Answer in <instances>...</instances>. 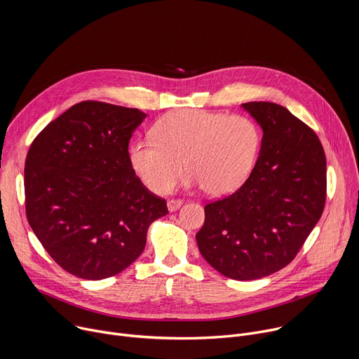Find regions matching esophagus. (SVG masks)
Segmentation results:
<instances>
[{
    "label": "esophagus",
    "mask_w": 359,
    "mask_h": 359,
    "mask_svg": "<svg viewBox=\"0 0 359 359\" xmlns=\"http://www.w3.org/2000/svg\"><path fill=\"white\" fill-rule=\"evenodd\" d=\"M183 204V200L180 198H172L168 201V210L169 212H176L180 206Z\"/></svg>",
    "instance_id": "1"
}]
</instances>
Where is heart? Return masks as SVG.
Wrapping results in <instances>:
<instances>
[{
	"label": "heart",
	"instance_id": "obj_1",
	"mask_svg": "<svg viewBox=\"0 0 359 359\" xmlns=\"http://www.w3.org/2000/svg\"><path fill=\"white\" fill-rule=\"evenodd\" d=\"M262 146V130L252 119L200 109L168 114L153 128V137H137L129 161L137 177L155 193H166L184 170L189 186L226 196L248 179Z\"/></svg>",
	"mask_w": 359,
	"mask_h": 359
}]
</instances>
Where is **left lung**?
<instances>
[{
	"instance_id": "8db88e82",
	"label": "left lung",
	"mask_w": 359,
	"mask_h": 359,
	"mask_svg": "<svg viewBox=\"0 0 359 359\" xmlns=\"http://www.w3.org/2000/svg\"><path fill=\"white\" fill-rule=\"evenodd\" d=\"M241 108L263 129L260 155L245 183L206 204L198 251L220 274L250 281L290 264L318 223L327 162L316 132L273 102Z\"/></svg>"
}]
</instances>
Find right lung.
Masks as SVG:
<instances>
[{"label":"right lung","instance_id":"1","mask_svg":"<svg viewBox=\"0 0 359 359\" xmlns=\"http://www.w3.org/2000/svg\"><path fill=\"white\" fill-rule=\"evenodd\" d=\"M146 114L85 100L48 123L25 161L28 223L65 271L104 280L129 267L146 233L168 215L129 161V140Z\"/></svg>","mask_w":359,"mask_h":359}]
</instances>
